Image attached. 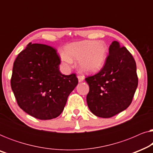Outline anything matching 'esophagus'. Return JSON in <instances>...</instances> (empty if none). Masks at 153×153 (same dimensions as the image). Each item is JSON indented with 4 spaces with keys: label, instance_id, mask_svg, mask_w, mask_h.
<instances>
[{
    "label": "esophagus",
    "instance_id": "34e87169",
    "mask_svg": "<svg viewBox=\"0 0 153 153\" xmlns=\"http://www.w3.org/2000/svg\"><path fill=\"white\" fill-rule=\"evenodd\" d=\"M78 79H79V82H81V81H83V80H84V77H83L82 75H79Z\"/></svg>",
    "mask_w": 153,
    "mask_h": 153
}]
</instances>
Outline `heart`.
Listing matches in <instances>:
<instances>
[{"label":"heart","mask_w":153,"mask_h":153,"mask_svg":"<svg viewBox=\"0 0 153 153\" xmlns=\"http://www.w3.org/2000/svg\"><path fill=\"white\" fill-rule=\"evenodd\" d=\"M107 47L103 42L83 41L71 44L65 49L66 54L61 56L64 64L70 65L72 60L79 59L81 70L87 72H95L103 66Z\"/></svg>","instance_id":"obj_1"}]
</instances>
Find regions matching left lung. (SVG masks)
Returning <instances> with one entry per match:
<instances>
[{"instance_id": "1", "label": "left lung", "mask_w": 153, "mask_h": 153, "mask_svg": "<svg viewBox=\"0 0 153 153\" xmlns=\"http://www.w3.org/2000/svg\"><path fill=\"white\" fill-rule=\"evenodd\" d=\"M102 68L85 77L89 85L88 106L94 115L111 118L126 109L132 102L138 85L137 65L125 47L114 41Z\"/></svg>"}]
</instances>
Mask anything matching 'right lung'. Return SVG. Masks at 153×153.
<instances>
[{
  "label": "right lung",
  "mask_w": 153,
  "mask_h": 153,
  "mask_svg": "<svg viewBox=\"0 0 153 153\" xmlns=\"http://www.w3.org/2000/svg\"><path fill=\"white\" fill-rule=\"evenodd\" d=\"M60 62L54 48L31 43L14 60L12 90L19 106L35 118L50 120L60 116L78 83L74 73L61 74Z\"/></svg>",
  "instance_id": "obj_1"
}]
</instances>
